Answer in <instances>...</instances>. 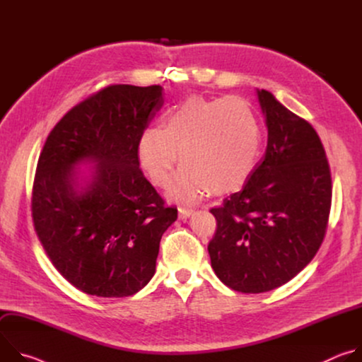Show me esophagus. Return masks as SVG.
Masks as SVG:
<instances>
[{"label": "esophagus", "mask_w": 362, "mask_h": 362, "mask_svg": "<svg viewBox=\"0 0 362 362\" xmlns=\"http://www.w3.org/2000/svg\"><path fill=\"white\" fill-rule=\"evenodd\" d=\"M193 209L192 208H186V206H180L179 208V218L180 219H187V218H190L192 215H193Z\"/></svg>", "instance_id": "esophagus-1"}]
</instances>
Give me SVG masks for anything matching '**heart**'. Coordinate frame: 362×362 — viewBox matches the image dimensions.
<instances>
[{"mask_svg": "<svg viewBox=\"0 0 362 362\" xmlns=\"http://www.w3.org/2000/svg\"><path fill=\"white\" fill-rule=\"evenodd\" d=\"M259 151V124L239 97L211 100L192 95L166 112L162 127L144 130L137 144L141 169L159 187L170 183L180 153L185 166L170 196L186 202L211 190L222 194L242 187Z\"/></svg>", "mask_w": 362, "mask_h": 362, "instance_id": "obj_1", "label": "heart"}]
</instances>
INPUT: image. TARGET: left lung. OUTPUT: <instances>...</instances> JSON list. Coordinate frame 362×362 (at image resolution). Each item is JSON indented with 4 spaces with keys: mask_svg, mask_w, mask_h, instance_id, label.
I'll list each match as a JSON object with an SVG mask.
<instances>
[{
    "mask_svg": "<svg viewBox=\"0 0 362 362\" xmlns=\"http://www.w3.org/2000/svg\"><path fill=\"white\" fill-rule=\"evenodd\" d=\"M257 98L268 146L243 189L226 197L208 250L216 276L243 293L272 291L318 252L328 225L332 182L320 136L267 90Z\"/></svg>",
    "mask_w": 362,
    "mask_h": 362,
    "instance_id": "left-lung-1",
    "label": "left lung"
}]
</instances>
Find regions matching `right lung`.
Instances as JSON below:
<instances>
[{"label": "right lung", "instance_id": "1", "mask_svg": "<svg viewBox=\"0 0 362 362\" xmlns=\"http://www.w3.org/2000/svg\"><path fill=\"white\" fill-rule=\"evenodd\" d=\"M163 87L109 86L48 134L33 186L37 236L77 289L130 296L156 272L162 235L177 219L140 170L137 144L163 106ZM91 164L88 174L78 166Z\"/></svg>", "mask_w": 362, "mask_h": 362}]
</instances>
